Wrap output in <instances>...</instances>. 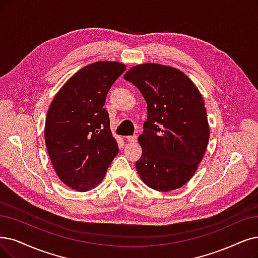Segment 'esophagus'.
<instances>
[{"instance_id": "1", "label": "esophagus", "mask_w": 258, "mask_h": 258, "mask_svg": "<svg viewBox=\"0 0 258 258\" xmlns=\"http://www.w3.org/2000/svg\"><path fill=\"white\" fill-rule=\"evenodd\" d=\"M127 141L130 142V143H136L138 141V136L135 135V136H131V137H127Z\"/></svg>"}]
</instances>
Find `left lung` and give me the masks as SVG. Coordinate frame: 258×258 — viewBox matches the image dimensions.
<instances>
[{
	"label": "left lung",
	"instance_id": "1",
	"mask_svg": "<svg viewBox=\"0 0 258 258\" xmlns=\"http://www.w3.org/2000/svg\"><path fill=\"white\" fill-rule=\"evenodd\" d=\"M147 102V120L139 137L142 157L136 167L142 181L158 191L186 184L203 159L210 127L202 95L176 68L144 63L123 76Z\"/></svg>",
	"mask_w": 258,
	"mask_h": 258
}]
</instances>
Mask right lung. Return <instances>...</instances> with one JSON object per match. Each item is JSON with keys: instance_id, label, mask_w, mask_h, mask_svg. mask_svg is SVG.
<instances>
[{"instance_id": "add662e5", "label": "right lung", "mask_w": 258, "mask_h": 258, "mask_svg": "<svg viewBox=\"0 0 258 258\" xmlns=\"http://www.w3.org/2000/svg\"><path fill=\"white\" fill-rule=\"evenodd\" d=\"M125 70L115 61L91 63L72 76L51 101L45 145L57 176L72 189L95 188L118 153L104 106L110 88Z\"/></svg>"}]
</instances>
